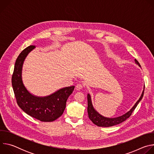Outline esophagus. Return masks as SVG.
<instances>
[{
    "label": "esophagus",
    "instance_id": "1",
    "mask_svg": "<svg viewBox=\"0 0 154 154\" xmlns=\"http://www.w3.org/2000/svg\"><path fill=\"white\" fill-rule=\"evenodd\" d=\"M83 88V85L82 83H78L76 86H75V88L77 90H82Z\"/></svg>",
    "mask_w": 154,
    "mask_h": 154
}]
</instances>
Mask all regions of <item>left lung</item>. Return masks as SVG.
<instances>
[{
  "label": "left lung",
  "instance_id": "obj_1",
  "mask_svg": "<svg viewBox=\"0 0 154 154\" xmlns=\"http://www.w3.org/2000/svg\"><path fill=\"white\" fill-rule=\"evenodd\" d=\"M135 63L137 64H138L140 66H141L140 64L139 63V62L136 59H135ZM144 88H145V85H144V90L142 93V94H141V97H140L139 100L136 102L135 105L132 107V108H131V109L129 112H128L125 114L123 115L122 116H121L119 117H117V118H105V117L102 116L100 114H99L95 110L94 108H93V105H92V102H91V96L88 94L87 96V99H88V114L89 118L95 125H96L99 127H111V126L119 124L124 122V121H125L127 118H128L131 116V113H132L134 111V109H135V108L138 105V103L142 99V98L143 97V95H144Z\"/></svg>",
  "mask_w": 154,
  "mask_h": 154
}]
</instances>
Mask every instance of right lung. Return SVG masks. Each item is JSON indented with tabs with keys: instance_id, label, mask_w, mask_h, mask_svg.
<instances>
[{
	"instance_id": "right-lung-1",
	"label": "right lung",
	"mask_w": 154,
	"mask_h": 154,
	"mask_svg": "<svg viewBox=\"0 0 154 154\" xmlns=\"http://www.w3.org/2000/svg\"><path fill=\"white\" fill-rule=\"evenodd\" d=\"M35 48V46L26 48L17 57L11 77L13 89L17 105L25 113L41 121L52 122L63 113L74 86L64 88L47 97H39L31 94L23 83L21 74L26 57Z\"/></svg>"
}]
</instances>
